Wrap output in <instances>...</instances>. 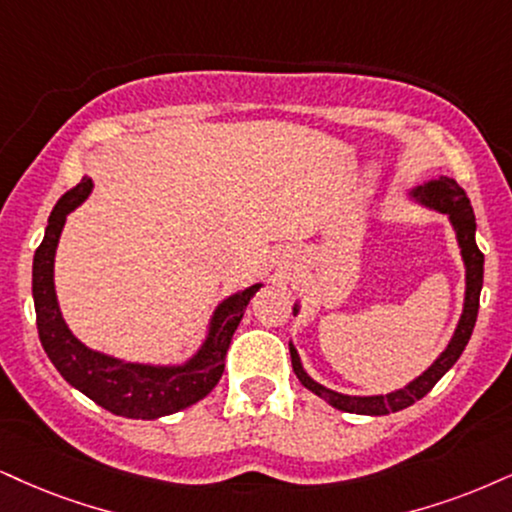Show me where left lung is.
I'll use <instances>...</instances> for the list:
<instances>
[{"mask_svg": "<svg viewBox=\"0 0 512 512\" xmlns=\"http://www.w3.org/2000/svg\"><path fill=\"white\" fill-rule=\"evenodd\" d=\"M413 194L425 201L427 206L446 213V216L451 218L453 227H456L460 254H463V261H465V280H468L463 315H460V323L456 327V334H453L449 346H446V351L432 363V368L422 372L418 380L410 382L408 387L391 391V394H384V396H346V394H337V391L332 389H325L323 384H318L306 375V370L301 368L299 353H296L294 346L289 344L292 368L296 372V377L301 380V384H304L306 389H311L313 394H318L320 399H325L330 406L344 410V413L387 415V413H396V410L413 406L415 401H420L422 396H425L427 391H430L434 384H437L441 377L451 370V365L456 363L460 353L465 351V346L470 342V334L475 330L477 311H479V292H482V282H484V254L479 251V246L475 242L477 223H475V211H472L468 194H465V189L458 187L456 180L451 178H439L434 182H427L425 187H418Z\"/></svg>", "mask_w": 512, "mask_h": 512, "instance_id": "obj_1", "label": "left lung"}]
</instances>
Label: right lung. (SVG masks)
Masks as SVG:
<instances>
[{
  "mask_svg": "<svg viewBox=\"0 0 512 512\" xmlns=\"http://www.w3.org/2000/svg\"><path fill=\"white\" fill-rule=\"evenodd\" d=\"M92 180L82 178L56 201L49 216L47 232L33 258V299L37 313V332L49 361L61 377L75 389L90 396L94 403L113 415L135 420H156L161 415L178 413L192 406L216 387L225 370V353L230 349L232 334L261 285H251L216 308L211 332L192 361L180 368H156V365L123 363L80 344L63 323L54 292V254L63 223L75 206L85 201Z\"/></svg>",
  "mask_w": 512,
  "mask_h": 512,
  "instance_id": "right-lung-1",
  "label": "right lung"
}]
</instances>
